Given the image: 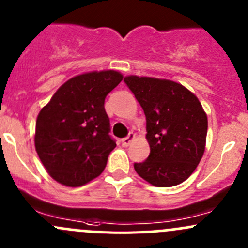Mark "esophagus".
Masks as SVG:
<instances>
[{"label":"esophagus","mask_w":248,"mask_h":248,"mask_svg":"<svg viewBox=\"0 0 248 248\" xmlns=\"http://www.w3.org/2000/svg\"><path fill=\"white\" fill-rule=\"evenodd\" d=\"M134 139H136V134H134V133H129L128 137H126V138H124V139L121 140L122 145H124V146H128V145L131 144V142L133 141Z\"/></svg>","instance_id":"esophagus-1"}]
</instances>
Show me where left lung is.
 <instances>
[{"mask_svg":"<svg viewBox=\"0 0 248 248\" xmlns=\"http://www.w3.org/2000/svg\"><path fill=\"white\" fill-rule=\"evenodd\" d=\"M124 82L144 109L150 155L134 163L140 177L156 187L188 179L205 151L207 116L193 92L168 79L128 76Z\"/></svg>","mask_w":248,"mask_h":248,"instance_id":"left-lung-1","label":"left lung"}]
</instances>
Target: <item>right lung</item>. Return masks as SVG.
Here are the masks:
<instances>
[{
	"mask_svg": "<svg viewBox=\"0 0 248 248\" xmlns=\"http://www.w3.org/2000/svg\"><path fill=\"white\" fill-rule=\"evenodd\" d=\"M122 79L112 69L79 74L62 84L39 111L34 146L55 181L79 187L104 170L116 146L104 99Z\"/></svg>",
	"mask_w": 248,
	"mask_h": 248,
	"instance_id": "obj_1",
	"label": "right lung"
}]
</instances>
